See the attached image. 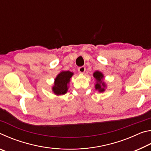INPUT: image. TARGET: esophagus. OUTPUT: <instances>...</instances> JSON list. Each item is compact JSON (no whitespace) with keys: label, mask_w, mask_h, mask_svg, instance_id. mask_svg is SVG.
<instances>
[{"label":"esophagus","mask_w":151,"mask_h":151,"mask_svg":"<svg viewBox=\"0 0 151 151\" xmlns=\"http://www.w3.org/2000/svg\"><path fill=\"white\" fill-rule=\"evenodd\" d=\"M78 72L80 73L83 74L85 72L86 68L85 67V66H81V67H79V68H78Z\"/></svg>","instance_id":"esophagus-1"}]
</instances>
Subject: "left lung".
Segmentation results:
<instances>
[{"label": "left lung", "instance_id": "obj_1", "mask_svg": "<svg viewBox=\"0 0 151 151\" xmlns=\"http://www.w3.org/2000/svg\"><path fill=\"white\" fill-rule=\"evenodd\" d=\"M93 76L96 80V83L95 85L96 90H98L101 93L104 92L105 91L106 85L104 82H103V79L104 78L103 74L99 71H96L93 73Z\"/></svg>", "mask_w": 151, "mask_h": 151}]
</instances>
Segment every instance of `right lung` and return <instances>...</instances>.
<instances>
[{
	"label": "right lung",
	"mask_w": 151,
	"mask_h": 151,
	"mask_svg": "<svg viewBox=\"0 0 151 151\" xmlns=\"http://www.w3.org/2000/svg\"><path fill=\"white\" fill-rule=\"evenodd\" d=\"M73 75V73L68 70L62 71L57 76L52 86V91L56 95H63L66 93L68 88V85Z\"/></svg>",
	"instance_id": "add662e5"
}]
</instances>
